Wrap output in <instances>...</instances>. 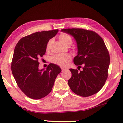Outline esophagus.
Returning a JSON list of instances; mask_svg holds the SVG:
<instances>
[{
  "instance_id": "esophagus-1",
  "label": "esophagus",
  "mask_w": 123,
  "mask_h": 123,
  "mask_svg": "<svg viewBox=\"0 0 123 123\" xmlns=\"http://www.w3.org/2000/svg\"><path fill=\"white\" fill-rule=\"evenodd\" d=\"M61 69H62V71H65V70H67V69H66V68H63V67H61Z\"/></svg>"
}]
</instances>
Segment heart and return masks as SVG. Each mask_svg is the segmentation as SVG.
I'll list each match as a JSON object with an SVG mask.
<instances>
[{"instance_id":"1","label":"heart","mask_w":123,"mask_h":123,"mask_svg":"<svg viewBox=\"0 0 123 123\" xmlns=\"http://www.w3.org/2000/svg\"><path fill=\"white\" fill-rule=\"evenodd\" d=\"M59 39L61 42L66 46L68 45H71L72 43V39L69 35L67 34H62L60 35ZM53 42V39H51L47 43L46 48L49 50L50 48L52 43ZM72 59L71 55L69 54H57L52 57V62L53 63L57 64L62 67H66L68 65L70 60Z\"/></svg>"}]
</instances>
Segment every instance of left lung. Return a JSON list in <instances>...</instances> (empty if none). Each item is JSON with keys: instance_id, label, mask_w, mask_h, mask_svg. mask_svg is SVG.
I'll list each match as a JSON object with an SVG mask.
<instances>
[{"instance_id": "8db88e82", "label": "left lung", "mask_w": 123, "mask_h": 123, "mask_svg": "<svg viewBox=\"0 0 123 123\" xmlns=\"http://www.w3.org/2000/svg\"><path fill=\"white\" fill-rule=\"evenodd\" d=\"M61 31L70 35L76 41L78 53L74 64L79 67L84 64L80 72L69 69L70 88L81 97L96 94L105 84L110 65L109 53L103 39L95 32L82 29H64Z\"/></svg>"}]
</instances>
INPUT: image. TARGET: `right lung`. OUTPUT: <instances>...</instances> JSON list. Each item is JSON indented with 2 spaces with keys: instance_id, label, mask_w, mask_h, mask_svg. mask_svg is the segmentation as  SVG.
<instances>
[{
  "instance_id": "add662e5",
  "label": "right lung",
  "mask_w": 123,
  "mask_h": 123,
  "mask_svg": "<svg viewBox=\"0 0 123 123\" xmlns=\"http://www.w3.org/2000/svg\"><path fill=\"white\" fill-rule=\"evenodd\" d=\"M58 29L37 32L20 39L14 50L11 70L17 84L26 96L37 100L49 94L61 68L50 63L46 69H39L38 59L46 51L47 43Z\"/></svg>"
}]
</instances>
